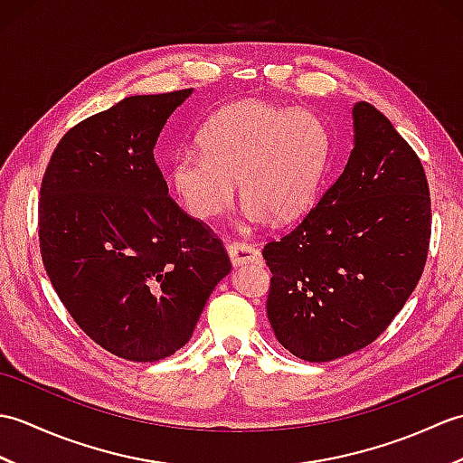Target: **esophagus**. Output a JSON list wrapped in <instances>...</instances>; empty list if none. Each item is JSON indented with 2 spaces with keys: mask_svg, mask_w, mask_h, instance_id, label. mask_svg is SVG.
<instances>
[{
  "mask_svg": "<svg viewBox=\"0 0 463 463\" xmlns=\"http://www.w3.org/2000/svg\"><path fill=\"white\" fill-rule=\"evenodd\" d=\"M226 250H229L231 262L234 264V267H244V264L259 260V250L254 249L252 244H247V242H239V241L231 242L229 247H226Z\"/></svg>",
  "mask_w": 463,
  "mask_h": 463,
  "instance_id": "34e87169",
  "label": "esophagus"
}]
</instances>
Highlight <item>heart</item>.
I'll list each match as a JSON object with an SVG mask.
<instances>
[{"label":"heart","instance_id":"1","mask_svg":"<svg viewBox=\"0 0 463 463\" xmlns=\"http://www.w3.org/2000/svg\"><path fill=\"white\" fill-rule=\"evenodd\" d=\"M201 151L175 155L169 181L194 219L232 201L234 179L250 222L297 219L317 199L330 161V131L318 115L244 99L216 113L201 133Z\"/></svg>","mask_w":463,"mask_h":463}]
</instances>
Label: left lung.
Masks as SVG:
<instances>
[{
    "label": "left lung",
    "mask_w": 463,
    "mask_h": 463,
    "mask_svg": "<svg viewBox=\"0 0 463 463\" xmlns=\"http://www.w3.org/2000/svg\"><path fill=\"white\" fill-rule=\"evenodd\" d=\"M354 149L307 216L262 250L277 340L307 362L368 346L424 272L431 203L420 156L376 107L354 105Z\"/></svg>",
    "instance_id": "1"
}]
</instances>
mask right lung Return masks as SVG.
Instances as JSON below:
<instances>
[{
	"label": "right lung",
	"instance_id": "obj_1",
	"mask_svg": "<svg viewBox=\"0 0 463 463\" xmlns=\"http://www.w3.org/2000/svg\"><path fill=\"white\" fill-rule=\"evenodd\" d=\"M193 90L133 95L57 143L39 191V249L87 336L131 362L183 348L231 272L221 239L169 196L153 149Z\"/></svg>",
	"mask_w": 463,
	"mask_h": 463
}]
</instances>
